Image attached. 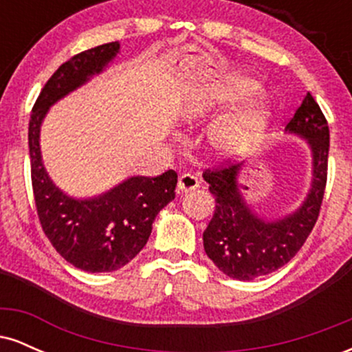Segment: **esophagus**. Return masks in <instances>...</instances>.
I'll return each mask as SVG.
<instances>
[{"label": "esophagus", "mask_w": 352, "mask_h": 352, "mask_svg": "<svg viewBox=\"0 0 352 352\" xmlns=\"http://www.w3.org/2000/svg\"><path fill=\"white\" fill-rule=\"evenodd\" d=\"M200 187V180L197 179L192 173H182L179 177V184H177V188L179 192H190V190H195Z\"/></svg>", "instance_id": "1"}]
</instances>
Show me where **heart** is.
Wrapping results in <instances>:
<instances>
[{"mask_svg": "<svg viewBox=\"0 0 352 352\" xmlns=\"http://www.w3.org/2000/svg\"><path fill=\"white\" fill-rule=\"evenodd\" d=\"M258 89H260V84L254 79L248 76H238L230 82L208 92L205 102L195 109V114H200L207 107L252 98ZM270 120H272V111L268 104L265 100H252L210 129V148L220 159H233V157L243 155L263 139Z\"/></svg>", "mask_w": 352, "mask_h": 352, "instance_id": "b5f03b06", "label": "heart"}]
</instances>
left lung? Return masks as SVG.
Here are the masks:
<instances>
[{
    "mask_svg": "<svg viewBox=\"0 0 352 352\" xmlns=\"http://www.w3.org/2000/svg\"><path fill=\"white\" fill-rule=\"evenodd\" d=\"M311 151V187L302 204L285 217L268 218L245 200L240 184L243 164L204 173L215 197V213L204 232V248L221 273L252 281L281 268L300 252L316 223L328 179L329 127L313 96L306 94L285 127Z\"/></svg>",
    "mask_w": 352,
    "mask_h": 352,
    "instance_id": "8db88e82",
    "label": "left lung"
}]
</instances>
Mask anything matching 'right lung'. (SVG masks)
<instances>
[{"mask_svg":"<svg viewBox=\"0 0 352 352\" xmlns=\"http://www.w3.org/2000/svg\"><path fill=\"white\" fill-rule=\"evenodd\" d=\"M119 43H107L76 54L64 63L36 100L30 119L31 180L43 232L60 256L89 273L122 268L147 243L152 223L175 199L177 173L129 177L100 195L76 199L63 192L43 164L41 125L51 106L98 76L119 54Z\"/></svg>","mask_w":352,"mask_h":352,"instance_id":"add662e5","label":"right lung"}]
</instances>
